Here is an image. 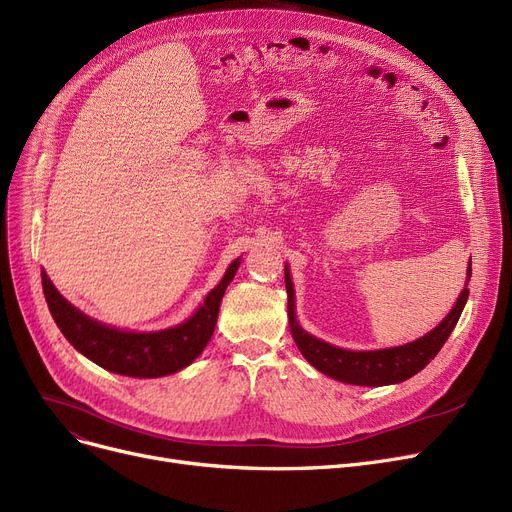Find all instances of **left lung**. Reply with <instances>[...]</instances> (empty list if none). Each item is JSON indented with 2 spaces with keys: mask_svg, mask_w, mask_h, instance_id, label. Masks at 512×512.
Here are the masks:
<instances>
[{
  "mask_svg": "<svg viewBox=\"0 0 512 512\" xmlns=\"http://www.w3.org/2000/svg\"><path fill=\"white\" fill-rule=\"evenodd\" d=\"M471 265V261H469ZM471 278V267H467V284ZM284 282L288 292V324L294 342H297L303 357L321 373L330 375V378L355 384V386H388L398 384L413 378L429 361H432L444 342L448 340L450 332L454 330L456 321H459L465 303L469 299V288L465 284L461 297L456 299L450 313L442 319L432 332H427L423 338L413 340L405 346L382 348V351H346V348L332 346L324 340H319L307 334L297 321L294 313V286L288 272V265L284 270Z\"/></svg>",
  "mask_w": 512,
  "mask_h": 512,
  "instance_id": "obj_1",
  "label": "left lung"
}]
</instances>
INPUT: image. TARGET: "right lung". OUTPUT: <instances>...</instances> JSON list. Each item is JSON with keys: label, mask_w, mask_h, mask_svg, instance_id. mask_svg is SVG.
I'll return each instance as SVG.
<instances>
[{"label": "right lung", "mask_w": 512, "mask_h": 512, "mask_svg": "<svg viewBox=\"0 0 512 512\" xmlns=\"http://www.w3.org/2000/svg\"><path fill=\"white\" fill-rule=\"evenodd\" d=\"M238 265L240 259L230 263L222 282L207 294L193 317L159 332H126L99 324L97 319L70 305L45 272H41V282L53 321L78 353L99 367L128 378H161L191 365L203 353L218 321L222 297Z\"/></svg>", "instance_id": "obj_1"}]
</instances>
